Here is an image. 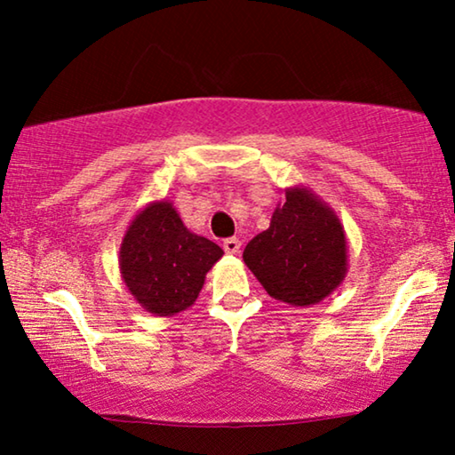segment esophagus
I'll return each mask as SVG.
<instances>
[{
    "label": "esophagus",
    "mask_w": 455,
    "mask_h": 455,
    "mask_svg": "<svg viewBox=\"0 0 455 455\" xmlns=\"http://www.w3.org/2000/svg\"><path fill=\"white\" fill-rule=\"evenodd\" d=\"M240 246H242V242L238 238L223 240V251H226L228 254H238L240 252Z\"/></svg>",
    "instance_id": "1"
}]
</instances>
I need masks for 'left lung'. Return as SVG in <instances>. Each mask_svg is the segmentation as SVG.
<instances>
[{
    "mask_svg": "<svg viewBox=\"0 0 455 455\" xmlns=\"http://www.w3.org/2000/svg\"><path fill=\"white\" fill-rule=\"evenodd\" d=\"M267 294L291 307H313L347 273V240L339 217L307 186H291L242 254Z\"/></svg>",
    "mask_w": 455,
    "mask_h": 455,
    "instance_id": "1",
    "label": "left lung"
}]
</instances>
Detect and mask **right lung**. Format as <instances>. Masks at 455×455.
<instances>
[{"label": "right lung", "mask_w": 455, "mask_h": 455, "mask_svg": "<svg viewBox=\"0 0 455 455\" xmlns=\"http://www.w3.org/2000/svg\"><path fill=\"white\" fill-rule=\"evenodd\" d=\"M223 251L190 232L172 201H153L130 221L120 246V273L134 300L155 316L190 308L204 275Z\"/></svg>", "instance_id": "1"}]
</instances>
